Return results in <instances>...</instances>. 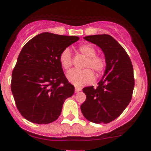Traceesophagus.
<instances>
[{"mask_svg":"<svg viewBox=\"0 0 151 151\" xmlns=\"http://www.w3.org/2000/svg\"><path fill=\"white\" fill-rule=\"evenodd\" d=\"M80 91H82V88L81 87H76L75 88V92H78Z\"/></svg>","mask_w":151,"mask_h":151,"instance_id":"34e87169","label":"esophagus"}]
</instances>
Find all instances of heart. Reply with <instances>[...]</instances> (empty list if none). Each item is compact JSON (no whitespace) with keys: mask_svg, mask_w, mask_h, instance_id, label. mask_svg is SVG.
<instances>
[{"mask_svg":"<svg viewBox=\"0 0 151 151\" xmlns=\"http://www.w3.org/2000/svg\"><path fill=\"white\" fill-rule=\"evenodd\" d=\"M82 54L87 57L84 67L86 69H73L66 73V78L76 86H82L93 82L94 75L93 69L97 74L101 75L105 71L106 66V60L100 55H97V50L95 47L91 44H83L78 47ZM59 61L62 67L68 69L72 66L71 52L69 48L64 49L60 54Z\"/></svg>","mask_w":151,"mask_h":151,"instance_id":"1","label":"heart"}]
</instances>
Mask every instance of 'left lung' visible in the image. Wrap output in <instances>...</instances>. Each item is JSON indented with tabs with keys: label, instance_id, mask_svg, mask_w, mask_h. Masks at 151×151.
Returning <instances> with one entry per match:
<instances>
[{
	"label": "left lung",
	"instance_id": "8db88e82",
	"mask_svg": "<svg viewBox=\"0 0 151 151\" xmlns=\"http://www.w3.org/2000/svg\"><path fill=\"white\" fill-rule=\"evenodd\" d=\"M84 38L101 47L106 66L97 88H83L86 100L81 110L90 122L109 123L122 114L132 100L134 86L132 63L125 49L112 36L95 35Z\"/></svg>",
	"mask_w": 151,
	"mask_h": 151
}]
</instances>
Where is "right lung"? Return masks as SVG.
I'll use <instances>...</instances> for the list:
<instances>
[{
    "label": "right lung",
    "instance_id": "obj_1",
    "mask_svg": "<svg viewBox=\"0 0 151 151\" xmlns=\"http://www.w3.org/2000/svg\"><path fill=\"white\" fill-rule=\"evenodd\" d=\"M76 36L44 32L24 45L12 73L11 91L19 112L29 122L57 120L75 88L64 75L59 57Z\"/></svg>",
    "mask_w": 151,
    "mask_h": 151
}]
</instances>
